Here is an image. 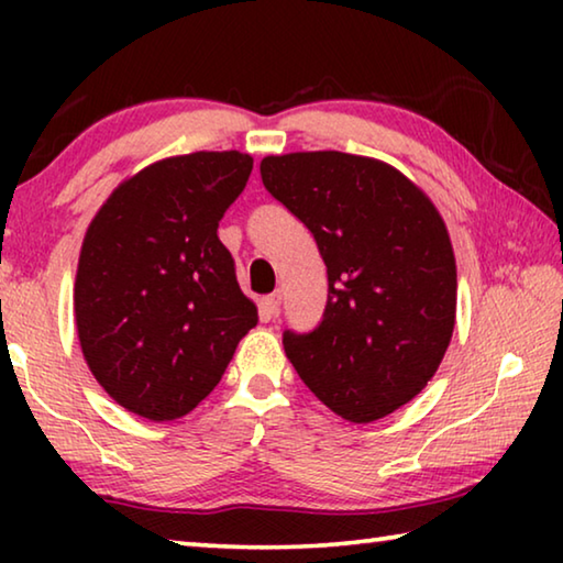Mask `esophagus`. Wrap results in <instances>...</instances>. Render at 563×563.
Returning <instances> with one entry per match:
<instances>
[{"instance_id":"1","label":"esophagus","mask_w":563,"mask_h":563,"mask_svg":"<svg viewBox=\"0 0 563 563\" xmlns=\"http://www.w3.org/2000/svg\"><path fill=\"white\" fill-rule=\"evenodd\" d=\"M278 310H280V292L265 295V298L261 300V318L268 322V320L278 316Z\"/></svg>"}]
</instances>
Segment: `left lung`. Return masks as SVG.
Instances as JSON below:
<instances>
[{
    "label": "left lung",
    "mask_w": 563,
    "mask_h": 563,
    "mask_svg": "<svg viewBox=\"0 0 563 563\" xmlns=\"http://www.w3.org/2000/svg\"><path fill=\"white\" fill-rule=\"evenodd\" d=\"M273 198L308 225L328 265V305L285 355L338 417L393 415L434 377L456 318V263L440 211L385 161L300 151L265 156Z\"/></svg>",
    "instance_id": "left-lung-1"
}]
</instances>
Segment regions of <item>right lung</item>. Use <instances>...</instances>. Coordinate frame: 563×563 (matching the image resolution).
<instances>
[{
    "label": "right lung",
    "mask_w": 563,
    "mask_h": 563,
    "mask_svg": "<svg viewBox=\"0 0 563 563\" xmlns=\"http://www.w3.org/2000/svg\"><path fill=\"white\" fill-rule=\"evenodd\" d=\"M251 170L241 151L161 158L121 180L87 228L76 332L91 375L133 415H188L258 322L218 241V221Z\"/></svg>",
    "instance_id": "add662e5"
}]
</instances>
